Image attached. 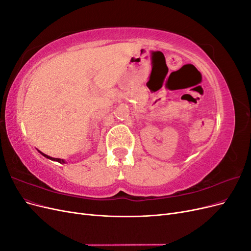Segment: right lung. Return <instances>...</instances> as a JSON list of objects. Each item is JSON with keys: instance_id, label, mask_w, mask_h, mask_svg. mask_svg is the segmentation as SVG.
<instances>
[{"instance_id": "right-lung-1", "label": "right lung", "mask_w": 251, "mask_h": 251, "mask_svg": "<svg viewBox=\"0 0 251 251\" xmlns=\"http://www.w3.org/2000/svg\"><path fill=\"white\" fill-rule=\"evenodd\" d=\"M40 153H41V154H42L44 157H46V158L50 159V160H53V161H57V162H59V163H66V162H65V160H64V159H59V158H52V157H50V156H48V155H46V154L42 153V151H40Z\"/></svg>"}]
</instances>
